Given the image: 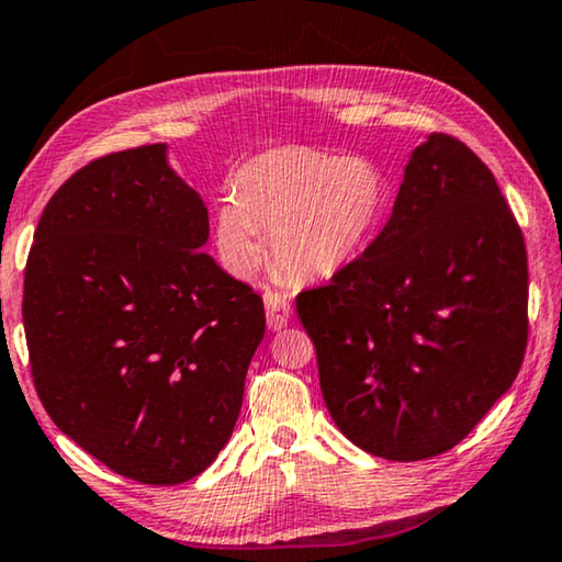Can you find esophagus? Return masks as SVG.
<instances>
[{
    "label": "esophagus",
    "mask_w": 562,
    "mask_h": 562,
    "mask_svg": "<svg viewBox=\"0 0 562 562\" xmlns=\"http://www.w3.org/2000/svg\"><path fill=\"white\" fill-rule=\"evenodd\" d=\"M263 304H266V322L268 329H283L291 319V304L289 299L281 294V291L268 289L263 294Z\"/></svg>",
    "instance_id": "34e87169"
}]
</instances>
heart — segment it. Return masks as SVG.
<instances>
[{"mask_svg": "<svg viewBox=\"0 0 562 562\" xmlns=\"http://www.w3.org/2000/svg\"><path fill=\"white\" fill-rule=\"evenodd\" d=\"M390 205V182L368 157L283 146L240 167L233 202L215 213V246L233 276L261 263L258 233H268L271 258L299 281L341 271L375 238Z\"/></svg>", "mask_w": 562, "mask_h": 562, "instance_id": "obj_1", "label": "heart"}]
</instances>
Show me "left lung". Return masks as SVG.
I'll return each mask as SVG.
<instances>
[{
  "instance_id": "1",
  "label": "left lung",
  "mask_w": 562,
  "mask_h": 562,
  "mask_svg": "<svg viewBox=\"0 0 562 562\" xmlns=\"http://www.w3.org/2000/svg\"><path fill=\"white\" fill-rule=\"evenodd\" d=\"M296 312L349 441L390 461L453 449L512 387L530 329L525 238L490 167L430 134L378 238Z\"/></svg>"
}]
</instances>
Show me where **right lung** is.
<instances>
[{
  "label": "right lung",
  "mask_w": 562,
  "mask_h": 562,
  "mask_svg": "<svg viewBox=\"0 0 562 562\" xmlns=\"http://www.w3.org/2000/svg\"><path fill=\"white\" fill-rule=\"evenodd\" d=\"M207 207L167 144L93 159L53 194L24 268L22 322L47 416L103 467L182 484L233 434L263 299L202 246Z\"/></svg>",
  "instance_id": "add662e5"
}]
</instances>
